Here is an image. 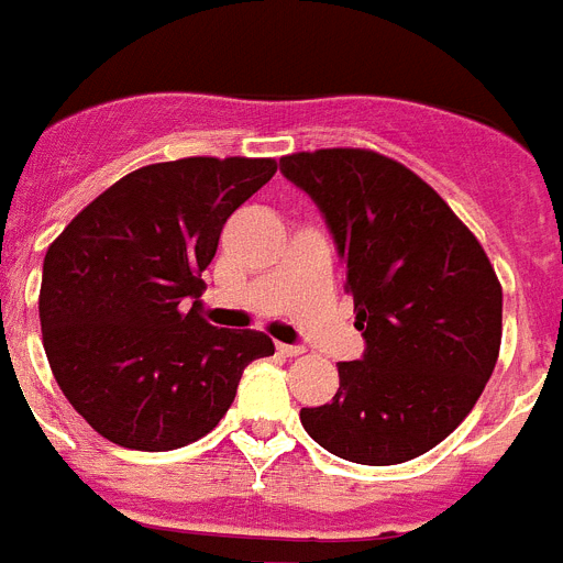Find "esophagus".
<instances>
[{"instance_id": "esophagus-1", "label": "esophagus", "mask_w": 563, "mask_h": 563, "mask_svg": "<svg viewBox=\"0 0 563 563\" xmlns=\"http://www.w3.org/2000/svg\"><path fill=\"white\" fill-rule=\"evenodd\" d=\"M276 351L282 356H299V354H305V347H301V345H285V342H278Z\"/></svg>"}]
</instances>
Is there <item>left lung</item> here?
Instances as JSON below:
<instances>
[{
	"mask_svg": "<svg viewBox=\"0 0 563 563\" xmlns=\"http://www.w3.org/2000/svg\"><path fill=\"white\" fill-rule=\"evenodd\" d=\"M282 172L324 216L365 336L362 360L339 362L336 397L301 408V426L351 463L420 457L466 420L495 371V267L452 207L379 152H296Z\"/></svg>",
	"mask_w": 563,
	"mask_h": 563,
	"instance_id": "1",
	"label": "left lung"
}]
</instances>
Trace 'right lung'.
Wrapping results in <instances>:
<instances>
[{"mask_svg":"<svg viewBox=\"0 0 563 563\" xmlns=\"http://www.w3.org/2000/svg\"><path fill=\"white\" fill-rule=\"evenodd\" d=\"M276 175L273 157H180L129 172L45 253L42 345L65 399L111 443L169 452L216 429L262 331H218L203 278L227 218Z\"/></svg>","mask_w":563,"mask_h":563,"instance_id":"add662e5","label":"right lung"}]
</instances>
